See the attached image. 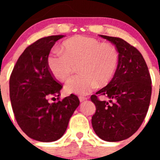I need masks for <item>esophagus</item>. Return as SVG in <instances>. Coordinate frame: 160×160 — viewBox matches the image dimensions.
Instances as JSON below:
<instances>
[{"label": "esophagus", "mask_w": 160, "mask_h": 160, "mask_svg": "<svg viewBox=\"0 0 160 160\" xmlns=\"http://www.w3.org/2000/svg\"><path fill=\"white\" fill-rule=\"evenodd\" d=\"M79 100H80V102H83V101H87V100H88V98H85V97L80 96V97H79Z\"/></svg>", "instance_id": "1"}]
</instances>
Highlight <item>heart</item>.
I'll list each match as a JSON object with an SVG mask.
<instances>
[{
  "mask_svg": "<svg viewBox=\"0 0 160 160\" xmlns=\"http://www.w3.org/2000/svg\"><path fill=\"white\" fill-rule=\"evenodd\" d=\"M61 50H54L47 59L53 77L66 82L78 65V75L66 86L69 93H90L98 83L106 84L112 79L118 62V52L114 45L95 38L77 35L63 42Z\"/></svg>",
  "mask_w": 160,
  "mask_h": 160,
  "instance_id": "heart-1",
  "label": "heart"
}]
</instances>
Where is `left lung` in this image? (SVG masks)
<instances>
[{
    "mask_svg": "<svg viewBox=\"0 0 160 160\" xmlns=\"http://www.w3.org/2000/svg\"><path fill=\"white\" fill-rule=\"evenodd\" d=\"M110 41L118 52V62L110 83L96 94L105 95L108 101L92 95L96 106L92 126L99 138L118 142L132 136L142 123L149 109L152 80L144 58L136 48L122 38L100 35Z\"/></svg>",
    "mask_w": 160,
    "mask_h": 160,
    "instance_id": "left-lung-1",
    "label": "left lung"
}]
</instances>
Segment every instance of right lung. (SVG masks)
Here are the masks:
<instances>
[{
  "instance_id": "obj_1",
  "label": "right lung",
  "mask_w": 160,
  "mask_h": 160,
  "mask_svg": "<svg viewBox=\"0 0 160 160\" xmlns=\"http://www.w3.org/2000/svg\"><path fill=\"white\" fill-rule=\"evenodd\" d=\"M63 37L51 35L30 45L18 58L11 74L10 99L14 117L22 130L36 141L49 142L60 138L80 104L74 94L59 101L62 87L47 65L51 49ZM50 97H56L58 101L50 103Z\"/></svg>"
}]
</instances>
